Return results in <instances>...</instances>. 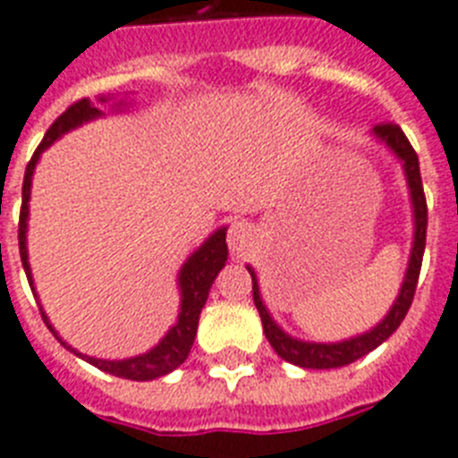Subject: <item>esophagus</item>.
<instances>
[{"instance_id":"esophagus-1","label":"esophagus","mask_w":458,"mask_h":458,"mask_svg":"<svg viewBox=\"0 0 458 458\" xmlns=\"http://www.w3.org/2000/svg\"><path fill=\"white\" fill-rule=\"evenodd\" d=\"M253 228L251 223L247 221H235L233 225L228 228V247L230 251H233V256H244L247 253V249L253 244Z\"/></svg>"}]
</instances>
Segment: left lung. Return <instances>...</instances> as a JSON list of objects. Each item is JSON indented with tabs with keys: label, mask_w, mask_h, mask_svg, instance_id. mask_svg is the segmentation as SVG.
Instances as JSON below:
<instances>
[{
	"label": "left lung",
	"mask_w": 458,
	"mask_h": 458,
	"mask_svg": "<svg viewBox=\"0 0 458 458\" xmlns=\"http://www.w3.org/2000/svg\"><path fill=\"white\" fill-rule=\"evenodd\" d=\"M372 137L384 144L394 153L403 165L405 172L407 188H410V202H412V218H414V235H412V249H410V260H407V270L403 276L401 291L395 295L394 305L377 326H372L370 330L360 333V335L347 337L340 342H307L301 337L288 335L282 326L276 324L272 314L267 312V307L260 295L259 276L253 272L251 265H247L249 275L253 282V302L263 321V333L267 342L272 344L279 356L288 363L301 368H310V370H328V368H342L349 366L353 360H359L360 356H366L368 352L377 349L386 337L395 333V328L401 326L405 318L407 310L412 305L414 288H417L419 270H421V259H424V247H426V223H428V209H426V198H424V186H421V174H419V157L414 153L412 144L407 141L403 130L394 123H382L372 128Z\"/></svg>",
	"instance_id": "1"
}]
</instances>
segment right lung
I'll list each match as a JSON object with an SVG mask.
<instances>
[{"instance_id":"1","label":"right lung","mask_w":458,"mask_h":458,"mask_svg":"<svg viewBox=\"0 0 458 458\" xmlns=\"http://www.w3.org/2000/svg\"><path fill=\"white\" fill-rule=\"evenodd\" d=\"M109 95H102L98 102H109ZM116 109L128 106V99H118ZM102 116V111L92 105L90 99H81L76 105L69 106L63 116L53 123L48 132H46L44 141L39 144V148L34 151L32 160L27 163L25 167V179H22V207H21V223H18V247H21V260L22 267H25L27 282L32 286V293L37 295V288H34L32 279V267H30V260H27V218H30V195H32V176L37 170V163H39L41 153L57 141L63 134H67L69 130L81 128L83 123H90L95 118ZM225 230L228 228H216L207 237L198 249H195L191 256H188L186 263L182 265L179 270V279H176V286H179V295H182V305H179V317H176V324L172 326L165 337L157 342L156 347H151L148 352L140 353V356H130V359L121 360H106V359H92L88 353L76 352L72 344L57 335V330L53 328L48 317H46L44 307L41 310V317H44V324L48 326L55 340L63 344L64 349H69L72 353H76L79 359L88 360L90 366L99 368V370L109 372L114 377L123 379H134V382H148V379L163 377V375H170L172 370L182 366L183 360L188 359L191 347L195 342V333H198V321L199 312L207 302V295H209V288L214 284V279L218 276V272L225 267V260H228V244H225Z\"/></svg>"}]
</instances>
